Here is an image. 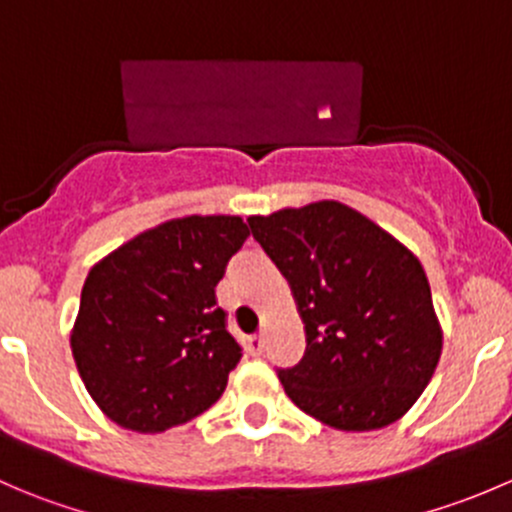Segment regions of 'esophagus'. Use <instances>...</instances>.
Instances as JSON below:
<instances>
[{
    "instance_id": "1",
    "label": "esophagus",
    "mask_w": 512,
    "mask_h": 512,
    "mask_svg": "<svg viewBox=\"0 0 512 512\" xmlns=\"http://www.w3.org/2000/svg\"><path fill=\"white\" fill-rule=\"evenodd\" d=\"M262 347H265L262 337H247L245 339V349H247V354H250V356L262 354Z\"/></svg>"
}]
</instances>
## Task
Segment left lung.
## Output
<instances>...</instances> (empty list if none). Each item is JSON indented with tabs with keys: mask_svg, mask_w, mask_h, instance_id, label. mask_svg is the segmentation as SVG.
<instances>
[{
	"mask_svg": "<svg viewBox=\"0 0 512 512\" xmlns=\"http://www.w3.org/2000/svg\"><path fill=\"white\" fill-rule=\"evenodd\" d=\"M304 322L302 361L280 369L294 406L337 431L399 421L443 349L426 272L394 235L337 200L247 218Z\"/></svg>",
	"mask_w": 512,
	"mask_h": 512,
	"instance_id": "8db88e82",
	"label": "left lung"
}]
</instances>
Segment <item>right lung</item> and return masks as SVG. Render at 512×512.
<instances>
[{
    "mask_svg": "<svg viewBox=\"0 0 512 512\" xmlns=\"http://www.w3.org/2000/svg\"><path fill=\"white\" fill-rule=\"evenodd\" d=\"M250 227L188 215L141 232L91 267L71 329L86 391L113 423L160 433L223 396L242 349L215 287Z\"/></svg>",
    "mask_w": 512,
    "mask_h": 512,
    "instance_id": "right-lung-1",
    "label": "right lung"
}]
</instances>
